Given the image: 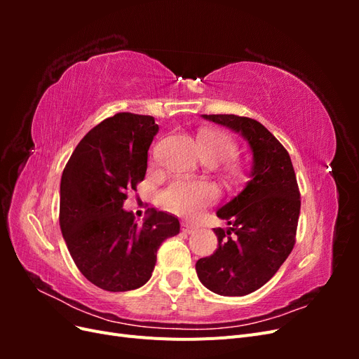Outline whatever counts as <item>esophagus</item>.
Instances as JSON below:
<instances>
[{"label": "esophagus", "mask_w": 359, "mask_h": 359, "mask_svg": "<svg viewBox=\"0 0 359 359\" xmlns=\"http://www.w3.org/2000/svg\"><path fill=\"white\" fill-rule=\"evenodd\" d=\"M181 231H182L184 233H193L194 231H196V226H193V224H190V223L182 222V223H181Z\"/></svg>", "instance_id": "34e87169"}]
</instances>
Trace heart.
<instances>
[{"mask_svg":"<svg viewBox=\"0 0 359 359\" xmlns=\"http://www.w3.org/2000/svg\"><path fill=\"white\" fill-rule=\"evenodd\" d=\"M198 147L202 158L210 163L226 161L236 154V144L233 140L215 130L203 132L198 139ZM229 175L236 180L240 175V168L231 165ZM217 198H219V190L208 181H175L163 193V202L168 210L186 219L198 217Z\"/></svg>","mask_w":359,"mask_h":359,"instance_id":"b5f03b06","label":"heart"}]
</instances>
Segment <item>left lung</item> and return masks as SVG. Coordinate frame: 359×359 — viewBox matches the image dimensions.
<instances>
[{
    "instance_id": "8db88e82",
    "label": "left lung",
    "mask_w": 359,
    "mask_h": 359,
    "mask_svg": "<svg viewBox=\"0 0 359 359\" xmlns=\"http://www.w3.org/2000/svg\"><path fill=\"white\" fill-rule=\"evenodd\" d=\"M240 135L252 151L245 187L217 210L227 229L217 227L215 252L196 262L201 283L223 297H244L262 287L295 245L299 190L285 147L256 119L202 115Z\"/></svg>"
}]
</instances>
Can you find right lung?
<instances>
[{
  "label": "right lung",
  "mask_w": 359,
  "mask_h": 359,
  "mask_svg": "<svg viewBox=\"0 0 359 359\" xmlns=\"http://www.w3.org/2000/svg\"><path fill=\"white\" fill-rule=\"evenodd\" d=\"M158 132L149 115L116 114L83 136L64 168L60 226L86 280L127 292L151 278L157 250L180 233L178 217L149 208L142 223L126 211V191L145 178L148 148Z\"/></svg>",
  "instance_id": "right-lung-1"
}]
</instances>
